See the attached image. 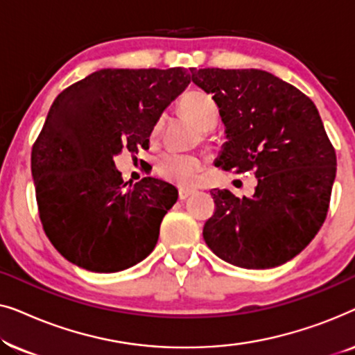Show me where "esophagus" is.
Instances as JSON below:
<instances>
[{
	"mask_svg": "<svg viewBox=\"0 0 355 355\" xmlns=\"http://www.w3.org/2000/svg\"><path fill=\"white\" fill-rule=\"evenodd\" d=\"M193 193V191H191V189H179V198L181 200H186V198H189Z\"/></svg>",
	"mask_w": 355,
	"mask_h": 355,
	"instance_id": "esophagus-1",
	"label": "esophagus"
}]
</instances>
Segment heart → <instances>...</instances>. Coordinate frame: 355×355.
Returning <instances> with one entry per match:
<instances>
[{"mask_svg": "<svg viewBox=\"0 0 355 355\" xmlns=\"http://www.w3.org/2000/svg\"><path fill=\"white\" fill-rule=\"evenodd\" d=\"M179 110L182 114L192 121L200 130H210L216 125L220 111L215 100L205 92L191 90L179 100ZM162 130V121L155 124L152 130L153 137ZM203 162L198 155L193 153H164L159 157L157 169L164 181L176 184L181 187H192L197 182L198 174L202 171Z\"/></svg>", "mask_w": 355, "mask_h": 355, "instance_id": "1", "label": "heart"}]
</instances>
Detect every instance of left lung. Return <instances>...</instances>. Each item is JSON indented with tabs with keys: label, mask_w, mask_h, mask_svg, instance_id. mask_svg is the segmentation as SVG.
Returning <instances> with one entry per match:
<instances>
[{
	"label": "left lung",
	"mask_w": 355,
	"mask_h": 355,
	"mask_svg": "<svg viewBox=\"0 0 355 355\" xmlns=\"http://www.w3.org/2000/svg\"><path fill=\"white\" fill-rule=\"evenodd\" d=\"M192 82L211 95L226 142L215 164L254 171L252 197L213 189L216 210L203 239L227 263L275 268L310 244L328 213L336 153L313 101L260 69H196Z\"/></svg>",
	"instance_id": "obj_1"
}]
</instances>
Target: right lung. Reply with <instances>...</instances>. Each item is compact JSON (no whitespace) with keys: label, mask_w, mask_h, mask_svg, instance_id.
<instances>
[{"label":"right lung","mask_w":355,"mask_h":355,"mask_svg":"<svg viewBox=\"0 0 355 355\" xmlns=\"http://www.w3.org/2000/svg\"><path fill=\"white\" fill-rule=\"evenodd\" d=\"M189 84L184 67L100 69L53 101L32 178L43 230L67 261L114 273L152 254L178 191L155 178L128 186L114 157L148 148L159 116Z\"/></svg>","instance_id":"1"}]
</instances>
